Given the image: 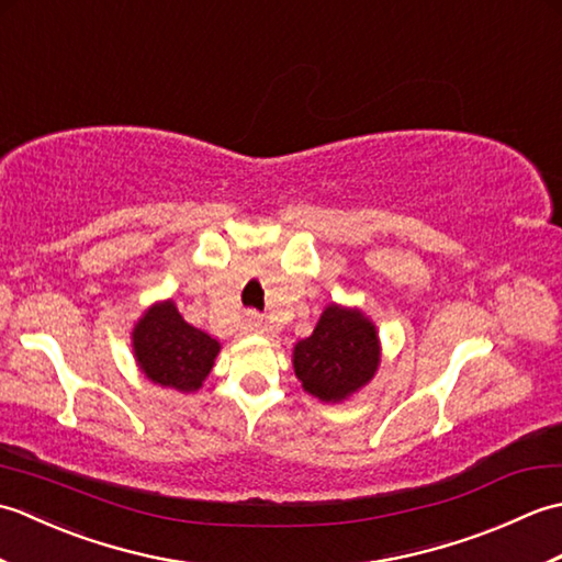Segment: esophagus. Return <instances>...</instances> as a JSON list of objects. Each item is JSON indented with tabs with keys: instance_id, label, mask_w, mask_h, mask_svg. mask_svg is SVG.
I'll return each instance as SVG.
<instances>
[{
	"instance_id": "34e87169",
	"label": "esophagus",
	"mask_w": 562,
	"mask_h": 562,
	"mask_svg": "<svg viewBox=\"0 0 562 562\" xmlns=\"http://www.w3.org/2000/svg\"><path fill=\"white\" fill-rule=\"evenodd\" d=\"M244 330H246V333H262V330H266V318H262V316L256 314V312H246Z\"/></svg>"
}]
</instances>
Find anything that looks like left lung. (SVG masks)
Returning a JSON list of instances; mask_svg holds the SVG:
<instances>
[{
	"label": "left lung",
	"instance_id": "left-lung-1",
	"mask_svg": "<svg viewBox=\"0 0 562 562\" xmlns=\"http://www.w3.org/2000/svg\"><path fill=\"white\" fill-rule=\"evenodd\" d=\"M381 357L376 326L360 308L330 304L314 333L294 345V374L318 401L340 403L372 381Z\"/></svg>",
	"mask_w": 562,
	"mask_h": 562
}]
</instances>
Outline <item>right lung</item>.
<instances>
[{"label":"right lung","instance_id":"1","mask_svg":"<svg viewBox=\"0 0 562 562\" xmlns=\"http://www.w3.org/2000/svg\"><path fill=\"white\" fill-rule=\"evenodd\" d=\"M135 360L149 381L176 391H198L220 355V342L190 326L176 304L149 306L133 330Z\"/></svg>","mask_w":562,"mask_h":562}]
</instances>
